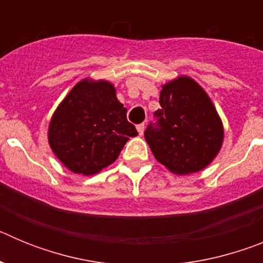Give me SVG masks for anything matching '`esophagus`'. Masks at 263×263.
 Returning a JSON list of instances; mask_svg holds the SVG:
<instances>
[{
    "label": "esophagus",
    "instance_id": "1",
    "mask_svg": "<svg viewBox=\"0 0 263 263\" xmlns=\"http://www.w3.org/2000/svg\"><path fill=\"white\" fill-rule=\"evenodd\" d=\"M137 132H138L139 136H143V132H145V124H141L137 126Z\"/></svg>",
    "mask_w": 263,
    "mask_h": 263
}]
</instances>
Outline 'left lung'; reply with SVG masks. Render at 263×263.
Here are the masks:
<instances>
[{
  "label": "left lung",
  "instance_id": "1",
  "mask_svg": "<svg viewBox=\"0 0 263 263\" xmlns=\"http://www.w3.org/2000/svg\"><path fill=\"white\" fill-rule=\"evenodd\" d=\"M157 125L145 139L160 164L176 175L199 173L212 163L224 142L222 121L204 88L180 75L162 85Z\"/></svg>",
  "mask_w": 263,
  "mask_h": 263
}]
</instances>
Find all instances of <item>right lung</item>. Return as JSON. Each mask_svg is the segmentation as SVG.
Masks as SVG:
<instances>
[{
	"label": "right lung",
	"mask_w": 263,
	"mask_h": 263,
	"mask_svg": "<svg viewBox=\"0 0 263 263\" xmlns=\"http://www.w3.org/2000/svg\"><path fill=\"white\" fill-rule=\"evenodd\" d=\"M108 80L83 79L53 111L48 145L64 167L89 176L110 166L130 137L138 136Z\"/></svg>",
	"instance_id": "obj_1"
}]
</instances>
